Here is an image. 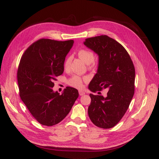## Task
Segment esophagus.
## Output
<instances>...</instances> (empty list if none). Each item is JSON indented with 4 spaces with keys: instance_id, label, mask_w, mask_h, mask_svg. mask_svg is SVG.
<instances>
[{
    "instance_id": "1",
    "label": "esophagus",
    "mask_w": 159,
    "mask_h": 159,
    "mask_svg": "<svg viewBox=\"0 0 159 159\" xmlns=\"http://www.w3.org/2000/svg\"><path fill=\"white\" fill-rule=\"evenodd\" d=\"M79 94H80V95H85V92H84V91L80 90L79 91Z\"/></svg>"
}]
</instances>
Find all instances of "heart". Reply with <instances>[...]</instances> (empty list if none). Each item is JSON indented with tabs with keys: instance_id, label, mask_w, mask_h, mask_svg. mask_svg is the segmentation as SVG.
<instances>
[{
	"instance_id": "obj_1",
	"label": "heart",
	"mask_w": 159,
	"mask_h": 159,
	"mask_svg": "<svg viewBox=\"0 0 159 159\" xmlns=\"http://www.w3.org/2000/svg\"><path fill=\"white\" fill-rule=\"evenodd\" d=\"M78 56L82 60L85 64H89L91 62H93L94 60V53L89 50L88 49H81L78 52ZM72 60V57L71 56H68L66 59L64 61V68L65 69H68L70 66V64ZM85 78H81V77L78 75H74L72 76L71 78L69 80L68 84L71 85L73 86L74 88H81L83 87V80H85Z\"/></svg>"
}]
</instances>
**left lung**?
<instances>
[{
  "label": "left lung",
  "mask_w": 159,
  "mask_h": 159,
  "mask_svg": "<svg viewBox=\"0 0 159 159\" xmlns=\"http://www.w3.org/2000/svg\"><path fill=\"white\" fill-rule=\"evenodd\" d=\"M84 44L97 54L99 58L97 73L88 89L92 92L107 89L106 97L89 94V117L98 127L112 128L122 119L133 99L134 65L124 47L106 35L87 38Z\"/></svg>",
  "instance_id": "8db88e82"
}]
</instances>
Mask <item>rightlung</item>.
I'll return each mask as SVG.
<instances>
[{"instance_id": "obj_1", "label": "right lung", "mask_w": 159, "mask_h": 159, "mask_svg": "<svg viewBox=\"0 0 159 159\" xmlns=\"http://www.w3.org/2000/svg\"><path fill=\"white\" fill-rule=\"evenodd\" d=\"M74 42L42 38L28 47L21 57L17 73L20 98L43 125L61 121L79 96L74 88L67 87L61 94L52 89L56 77L63 74L66 56Z\"/></svg>"}]
</instances>
